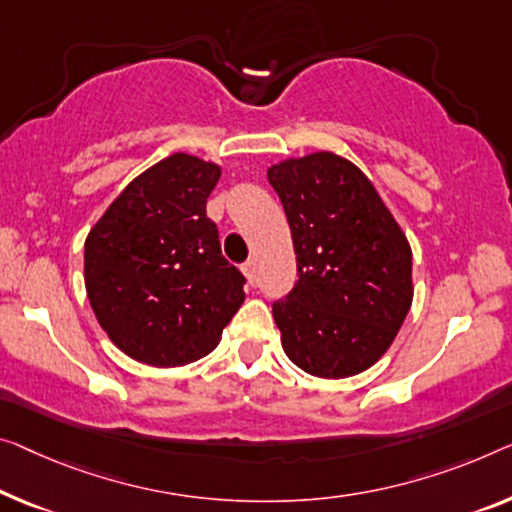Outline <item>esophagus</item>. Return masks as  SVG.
<instances>
[{"label": "esophagus", "instance_id": "esophagus-1", "mask_svg": "<svg viewBox=\"0 0 512 512\" xmlns=\"http://www.w3.org/2000/svg\"><path fill=\"white\" fill-rule=\"evenodd\" d=\"M241 269H243V273H246V278L250 280V285H257V264H255V259H248V262L243 264Z\"/></svg>", "mask_w": 512, "mask_h": 512}]
</instances>
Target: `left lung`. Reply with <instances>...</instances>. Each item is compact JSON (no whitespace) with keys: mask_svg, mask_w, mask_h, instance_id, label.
Instances as JSON below:
<instances>
[{"mask_svg":"<svg viewBox=\"0 0 512 512\" xmlns=\"http://www.w3.org/2000/svg\"><path fill=\"white\" fill-rule=\"evenodd\" d=\"M292 230L299 280L273 303L289 361L352 377L391 347L411 308V248L370 179L331 154L269 167Z\"/></svg>","mask_w":512,"mask_h":512,"instance_id":"obj_1","label":"left lung"}]
</instances>
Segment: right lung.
I'll return each instance as SVG.
<instances>
[{
    "label": "right lung",
    "mask_w": 512,
    "mask_h": 512,
    "mask_svg": "<svg viewBox=\"0 0 512 512\" xmlns=\"http://www.w3.org/2000/svg\"><path fill=\"white\" fill-rule=\"evenodd\" d=\"M213 163L174 154L124 188L85 241L91 310L121 352L174 368L207 356L241 308L246 278L220 253Z\"/></svg>",
    "instance_id": "add662e5"
}]
</instances>
